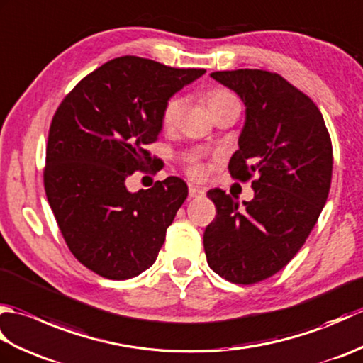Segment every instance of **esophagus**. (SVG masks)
<instances>
[{
	"label": "esophagus",
	"instance_id": "1",
	"mask_svg": "<svg viewBox=\"0 0 363 363\" xmlns=\"http://www.w3.org/2000/svg\"><path fill=\"white\" fill-rule=\"evenodd\" d=\"M206 194V190L203 187H198V186H194V184H190L189 186V195L190 198H196V196H203Z\"/></svg>",
	"mask_w": 363,
	"mask_h": 363
}]
</instances>
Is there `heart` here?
<instances>
[{
  "mask_svg": "<svg viewBox=\"0 0 363 363\" xmlns=\"http://www.w3.org/2000/svg\"><path fill=\"white\" fill-rule=\"evenodd\" d=\"M229 104H238L235 96L233 94H229L226 90H212L209 95H207V106H209L211 112H217L221 107H226ZM184 106H186V99L181 96H174L169 99V101L164 107V113H162V123L167 129L174 128L177 125V121L181 118V113L184 111ZM191 174L199 176L203 173L201 167L194 165L191 167Z\"/></svg>",
  "mask_w": 363,
  "mask_h": 363,
  "instance_id": "b5f03b06",
  "label": "heart"
}]
</instances>
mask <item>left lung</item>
<instances>
[{"mask_svg": "<svg viewBox=\"0 0 363 363\" xmlns=\"http://www.w3.org/2000/svg\"><path fill=\"white\" fill-rule=\"evenodd\" d=\"M211 78L245 104L229 172L259 179L243 209L221 189L207 191L217 217L204 230V251L226 281L256 284L287 265L317 223L330 189L333 143L318 107L282 76L246 68Z\"/></svg>", "mask_w": 363, "mask_h": 363, "instance_id": "left-lung-1", "label": "left lung"}]
</instances>
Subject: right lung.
Listing matches in <instances>:
<instances>
[{"label": "right lung", "instance_id": "obj_1", "mask_svg": "<svg viewBox=\"0 0 363 363\" xmlns=\"http://www.w3.org/2000/svg\"><path fill=\"white\" fill-rule=\"evenodd\" d=\"M206 73L123 56L87 74L54 113L45 191L68 248L107 279H130L157 259L189 195L181 177L129 191L126 177L152 162L164 107Z\"/></svg>", "mask_w": 363, "mask_h": 363}]
</instances>
